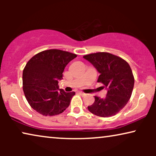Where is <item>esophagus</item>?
I'll return each mask as SVG.
<instances>
[{
    "instance_id": "esophagus-1",
    "label": "esophagus",
    "mask_w": 156,
    "mask_h": 156,
    "mask_svg": "<svg viewBox=\"0 0 156 156\" xmlns=\"http://www.w3.org/2000/svg\"><path fill=\"white\" fill-rule=\"evenodd\" d=\"M78 93H79V94H80L81 95H84V94H84V92H82V91H78Z\"/></svg>"
}]
</instances>
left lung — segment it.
<instances>
[{
    "instance_id": "1",
    "label": "left lung",
    "mask_w": 156,
    "mask_h": 156,
    "mask_svg": "<svg viewBox=\"0 0 156 156\" xmlns=\"http://www.w3.org/2000/svg\"><path fill=\"white\" fill-rule=\"evenodd\" d=\"M83 57L99 72L97 82L107 89L105 98L95 96V101L88 106V110L98 116H114L126 105L131 97L134 77L131 67L124 59L108 52L92 53Z\"/></svg>"
}]
</instances>
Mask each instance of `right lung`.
<instances>
[{
    "instance_id": "1",
    "label": "right lung",
    "mask_w": 156,
    "mask_h": 156,
    "mask_svg": "<svg viewBox=\"0 0 156 156\" xmlns=\"http://www.w3.org/2000/svg\"><path fill=\"white\" fill-rule=\"evenodd\" d=\"M76 55L52 49L33 56L23 72V88L27 102L43 116H55L69 106L74 91L65 92L59 89L64 69Z\"/></svg>"
}]
</instances>
